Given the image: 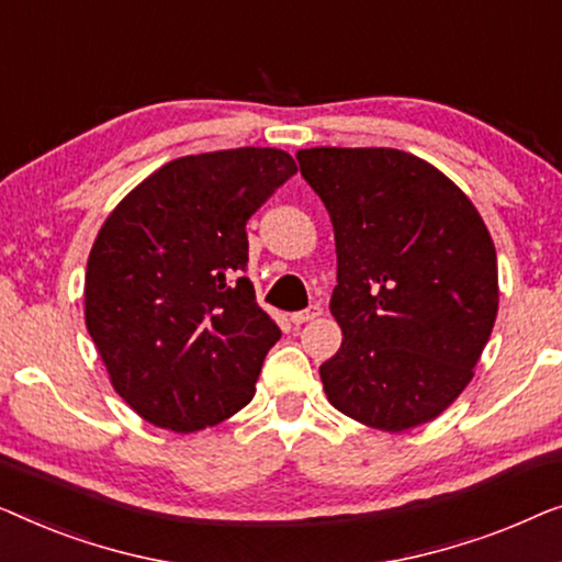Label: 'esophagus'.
Masks as SVG:
<instances>
[{
	"label": "esophagus",
	"mask_w": 562,
	"mask_h": 562,
	"mask_svg": "<svg viewBox=\"0 0 562 562\" xmlns=\"http://www.w3.org/2000/svg\"><path fill=\"white\" fill-rule=\"evenodd\" d=\"M323 311H321V305H311V307H305V311H297V313H292L290 315V321L295 323V326H300V323H307V321H313V318H318Z\"/></svg>",
	"instance_id": "1"
}]
</instances>
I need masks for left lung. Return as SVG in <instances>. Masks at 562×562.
<instances>
[{
  "label": "left lung",
  "mask_w": 562,
  "mask_h": 562,
  "mask_svg": "<svg viewBox=\"0 0 562 562\" xmlns=\"http://www.w3.org/2000/svg\"><path fill=\"white\" fill-rule=\"evenodd\" d=\"M334 224L330 313L344 341L321 363L338 413L402 432L471 382L499 311L496 249L453 180L392 147L295 155Z\"/></svg>",
  "instance_id": "left-lung-1"
}]
</instances>
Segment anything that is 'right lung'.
<instances>
[{"mask_svg":"<svg viewBox=\"0 0 562 562\" xmlns=\"http://www.w3.org/2000/svg\"><path fill=\"white\" fill-rule=\"evenodd\" d=\"M295 172L274 147L188 155L109 213L86 265V328L147 423L195 432L255 397L280 328L241 278L247 221Z\"/></svg>","mask_w":562,"mask_h":562,"instance_id":"right-lung-1","label":"right lung"}]
</instances>
